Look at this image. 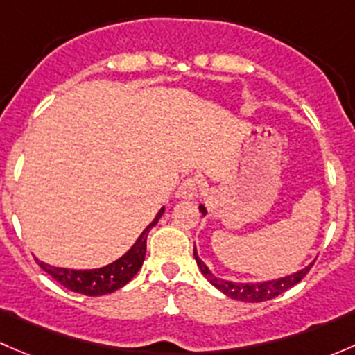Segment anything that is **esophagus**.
Returning a JSON list of instances; mask_svg holds the SVG:
<instances>
[{
  "label": "esophagus",
  "instance_id": "1",
  "mask_svg": "<svg viewBox=\"0 0 355 355\" xmlns=\"http://www.w3.org/2000/svg\"><path fill=\"white\" fill-rule=\"evenodd\" d=\"M198 191H199L198 178H185V180L180 184V187H178L177 198L192 200L198 198Z\"/></svg>",
  "mask_w": 355,
  "mask_h": 355
}]
</instances>
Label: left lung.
<instances>
[{"mask_svg":"<svg viewBox=\"0 0 355 355\" xmlns=\"http://www.w3.org/2000/svg\"><path fill=\"white\" fill-rule=\"evenodd\" d=\"M199 209L202 214L207 213L206 207H204L202 204L199 206ZM194 257H196V261H198L200 273H202L204 277H206L207 280L214 285V287H216L218 290H221V292H223L225 295L230 297V299L242 300V302H263V300L275 299V297H278L280 293L287 292L288 288H292L295 284H299V282L302 280L307 273H309V270L313 268V264H314V263H311L309 266H306L304 270L297 271V273H293V275H288V277L278 278V280L261 282V284H237V282L223 280V278L214 277V275L209 271V268H207L206 264L199 259L196 245H194Z\"/></svg>","mask_w":355,"mask_h":355,"instance_id":"1","label":"left lung"}]
</instances>
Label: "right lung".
<instances>
[{
  "instance_id": "obj_1",
  "label": "right lung",
  "mask_w": 355,
  "mask_h": 355,
  "mask_svg": "<svg viewBox=\"0 0 355 355\" xmlns=\"http://www.w3.org/2000/svg\"><path fill=\"white\" fill-rule=\"evenodd\" d=\"M163 213L164 207H161L159 213H157L155 220H153V223L142 232L141 237L137 239V242L130 247V250H128L125 256H121L120 259L108 264V266L98 268V270H67V268L49 266V264L42 263V261L39 259L37 264L46 271V273L51 275L58 284H62L63 287L71 290V292L84 293V295L89 297L105 295V293L114 292V290L127 285L128 282L137 275V271L141 270L146 257L148 234L157 223V220H159Z\"/></svg>"
}]
</instances>
